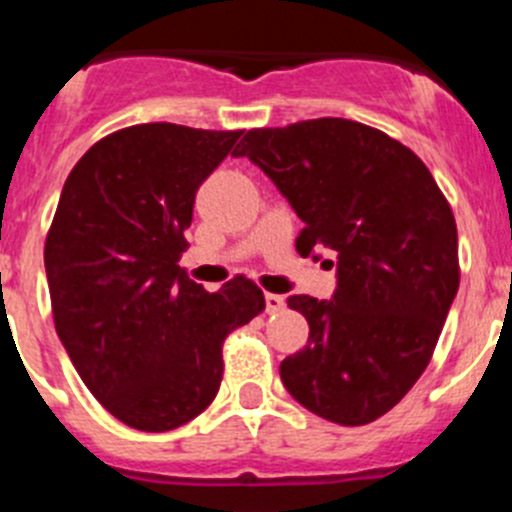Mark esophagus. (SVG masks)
<instances>
[{"label":"esophagus","instance_id":"34e87169","mask_svg":"<svg viewBox=\"0 0 512 512\" xmlns=\"http://www.w3.org/2000/svg\"><path fill=\"white\" fill-rule=\"evenodd\" d=\"M265 305H267V313H278V310L285 308V298H283V295L267 293L265 295Z\"/></svg>","mask_w":512,"mask_h":512}]
</instances>
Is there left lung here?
<instances>
[{"mask_svg":"<svg viewBox=\"0 0 512 512\" xmlns=\"http://www.w3.org/2000/svg\"><path fill=\"white\" fill-rule=\"evenodd\" d=\"M234 156H250L303 219L295 250L338 260L333 300L288 298L310 336L280 364L285 389L343 427L384 417L432 361L460 288L450 202L412 148L346 118L252 128Z\"/></svg>","mask_w":512,"mask_h":512,"instance_id":"1","label":"left lung"}]
</instances>
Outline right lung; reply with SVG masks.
Masks as SVG:
<instances>
[{"instance_id": "add662e5", "label": "right lung", "mask_w": 512, "mask_h": 512, "mask_svg": "<svg viewBox=\"0 0 512 512\" xmlns=\"http://www.w3.org/2000/svg\"><path fill=\"white\" fill-rule=\"evenodd\" d=\"M242 131L141 123L88 148L45 240L52 318L90 394L123 424L169 432L222 384V343L265 310L245 275L207 293L179 265L197 189Z\"/></svg>"}]
</instances>
